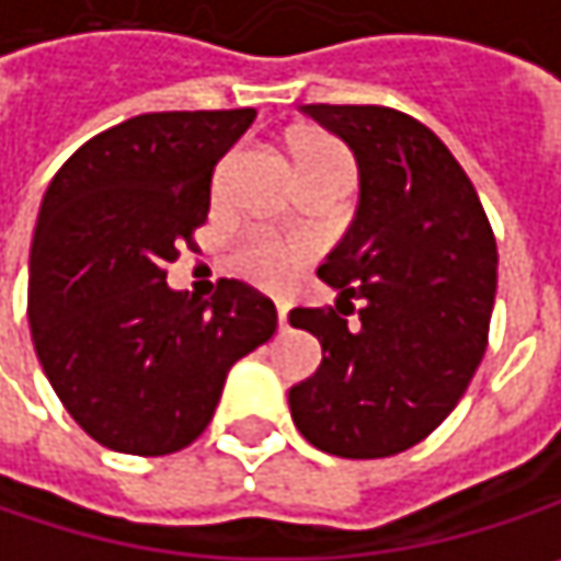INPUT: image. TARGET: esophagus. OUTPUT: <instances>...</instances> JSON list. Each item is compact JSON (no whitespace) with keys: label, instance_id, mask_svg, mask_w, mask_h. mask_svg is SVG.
<instances>
[{"label":"esophagus","instance_id":"esophagus-1","mask_svg":"<svg viewBox=\"0 0 561 561\" xmlns=\"http://www.w3.org/2000/svg\"><path fill=\"white\" fill-rule=\"evenodd\" d=\"M276 314H279V331H285L288 328V305H276Z\"/></svg>","mask_w":561,"mask_h":561}]
</instances>
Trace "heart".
<instances>
[{
  "mask_svg": "<svg viewBox=\"0 0 561 561\" xmlns=\"http://www.w3.org/2000/svg\"><path fill=\"white\" fill-rule=\"evenodd\" d=\"M291 153L298 163V173H343L350 176V157L340 144H333L328 137L318 134H295L291 137ZM301 250L285 243L273 233H253L243 240V247L237 250V270L250 279L263 282V285H282L291 276V270L298 266Z\"/></svg>",
  "mask_w": 561,
  "mask_h": 561,
  "instance_id": "obj_1",
  "label": "heart"
}]
</instances>
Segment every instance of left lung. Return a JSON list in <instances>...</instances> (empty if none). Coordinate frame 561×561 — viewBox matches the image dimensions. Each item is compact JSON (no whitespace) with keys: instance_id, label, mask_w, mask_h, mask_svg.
Wrapping results in <instances>:
<instances>
[{"instance_id":"left-lung-1","label":"left lung","mask_w":561,"mask_h":561,"mask_svg":"<svg viewBox=\"0 0 561 561\" xmlns=\"http://www.w3.org/2000/svg\"><path fill=\"white\" fill-rule=\"evenodd\" d=\"M301 112L350 147L359 205L318 270L336 288V308L288 314L324 353L311 379L288 388V408L321 453L382 459L436 431L472 382L497 247L476 185L427 125L385 105Z\"/></svg>"}]
</instances>
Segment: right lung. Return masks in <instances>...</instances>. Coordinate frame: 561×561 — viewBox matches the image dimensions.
Returning a JSON list of instances; mask_svg holds the SVG:
<instances>
[{
	"instance_id": "add662e5",
	"label": "right lung",
	"mask_w": 561,
	"mask_h": 561,
	"mask_svg": "<svg viewBox=\"0 0 561 561\" xmlns=\"http://www.w3.org/2000/svg\"><path fill=\"white\" fill-rule=\"evenodd\" d=\"M253 118L137 115L85 140L44 192L27 270L34 353L70 417L115 453L185 449L230 366L276 333L273 301L243 282L221 279L208 301L167 285L208 218L218 160Z\"/></svg>"
}]
</instances>
